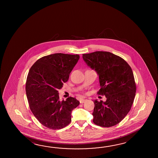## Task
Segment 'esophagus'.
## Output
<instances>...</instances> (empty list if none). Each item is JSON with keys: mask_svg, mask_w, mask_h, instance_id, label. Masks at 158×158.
Here are the masks:
<instances>
[{"mask_svg": "<svg viewBox=\"0 0 158 158\" xmlns=\"http://www.w3.org/2000/svg\"><path fill=\"white\" fill-rule=\"evenodd\" d=\"M86 99H81L80 100V103H84V102H86Z\"/></svg>", "mask_w": 158, "mask_h": 158, "instance_id": "1", "label": "esophagus"}]
</instances>
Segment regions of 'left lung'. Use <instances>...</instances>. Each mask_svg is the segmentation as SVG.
<instances>
[{
	"label": "left lung",
	"mask_w": 158,
	"mask_h": 158,
	"mask_svg": "<svg viewBox=\"0 0 158 158\" xmlns=\"http://www.w3.org/2000/svg\"><path fill=\"white\" fill-rule=\"evenodd\" d=\"M89 67L97 72L106 102L94 101L93 123L102 127L118 124L128 114L134 102L136 85L130 65L123 58L107 51L82 54Z\"/></svg>",
	"instance_id": "left-lung-1"
}]
</instances>
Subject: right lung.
Returning <instances> with one entry per match:
<instances>
[{"mask_svg":"<svg viewBox=\"0 0 158 158\" xmlns=\"http://www.w3.org/2000/svg\"><path fill=\"white\" fill-rule=\"evenodd\" d=\"M80 59L78 55L51 54L39 59L30 68L26 82L30 109L40 124L51 129H60L71 121L72 111L80 102L75 98L59 100L63 87Z\"/></svg>","mask_w":158,"mask_h":158,"instance_id":"1","label":"right lung"}]
</instances>
